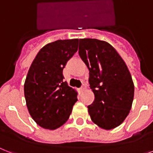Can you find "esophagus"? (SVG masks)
Here are the masks:
<instances>
[{
    "label": "esophagus",
    "instance_id": "obj_1",
    "mask_svg": "<svg viewBox=\"0 0 153 153\" xmlns=\"http://www.w3.org/2000/svg\"><path fill=\"white\" fill-rule=\"evenodd\" d=\"M85 83H82V86H81L80 88V90L81 91H83V90L85 89Z\"/></svg>",
    "mask_w": 153,
    "mask_h": 153
}]
</instances>
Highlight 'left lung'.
I'll list each match as a JSON object with an SVG mask.
<instances>
[{
    "mask_svg": "<svg viewBox=\"0 0 153 153\" xmlns=\"http://www.w3.org/2000/svg\"><path fill=\"white\" fill-rule=\"evenodd\" d=\"M79 54L89 71L95 97L88 106L92 121L105 130L117 127L129 115L134 94L125 62L109 43L97 39H79Z\"/></svg>",
    "mask_w": 153,
    "mask_h": 153,
    "instance_id": "1",
    "label": "left lung"
}]
</instances>
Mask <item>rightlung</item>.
Returning a JSON list of instances; mask_svg holds the SVG:
<instances>
[{"instance_id": "right-lung-1", "label": "right lung", "mask_w": 153, "mask_h": 153, "mask_svg": "<svg viewBox=\"0 0 153 153\" xmlns=\"http://www.w3.org/2000/svg\"><path fill=\"white\" fill-rule=\"evenodd\" d=\"M79 39L47 44L33 59L24 84L27 108L32 119L45 129L55 130L69 119L77 92L64 81L63 70L78 50Z\"/></svg>"}]
</instances>
